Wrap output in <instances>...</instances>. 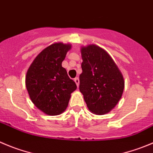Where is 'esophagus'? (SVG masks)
<instances>
[{
    "label": "esophagus",
    "mask_w": 153,
    "mask_h": 153,
    "mask_svg": "<svg viewBox=\"0 0 153 153\" xmlns=\"http://www.w3.org/2000/svg\"><path fill=\"white\" fill-rule=\"evenodd\" d=\"M74 82H76V85H77V87H79V79L78 77H76L75 79H74Z\"/></svg>",
    "instance_id": "1"
}]
</instances>
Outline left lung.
Returning <instances> with one entry per match:
<instances>
[{"mask_svg": "<svg viewBox=\"0 0 153 153\" xmlns=\"http://www.w3.org/2000/svg\"><path fill=\"white\" fill-rule=\"evenodd\" d=\"M82 72L79 91L92 113L104 115L123 95L125 82L117 65L104 49L94 44L81 48Z\"/></svg>", "mask_w": 153, "mask_h": 153, "instance_id": "left-lung-1", "label": "left lung"}]
</instances>
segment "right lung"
Segmentation results:
<instances>
[{"mask_svg":"<svg viewBox=\"0 0 153 153\" xmlns=\"http://www.w3.org/2000/svg\"><path fill=\"white\" fill-rule=\"evenodd\" d=\"M71 44L55 43L45 48L27 71L25 85L33 104L49 116H57L67 109L76 85L70 79L62 63Z\"/></svg>","mask_w":153,"mask_h":153,"instance_id":"right-lung-1","label":"right lung"}]
</instances>
